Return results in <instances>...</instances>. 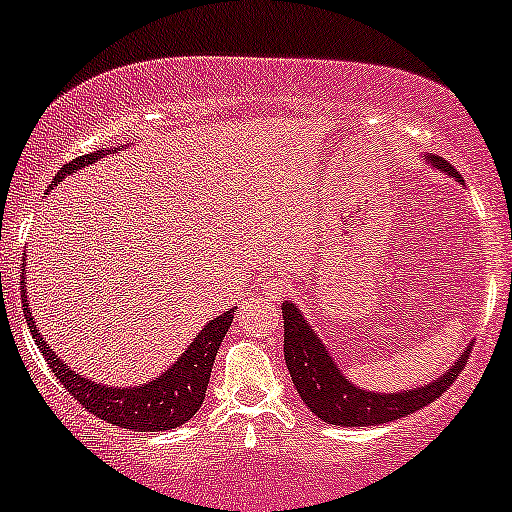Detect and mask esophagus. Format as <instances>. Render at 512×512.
<instances>
[{
	"label": "esophagus",
	"instance_id": "1",
	"mask_svg": "<svg viewBox=\"0 0 512 512\" xmlns=\"http://www.w3.org/2000/svg\"><path fill=\"white\" fill-rule=\"evenodd\" d=\"M286 289H289V282L282 277H267L265 282V294L269 296V299H282V296L286 294Z\"/></svg>",
	"mask_w": 512,
	"mask_h": 512
}]
</instances>
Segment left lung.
<instances>
[{
    "label": "left lung",
    "instance_id": "left-lung-1",
    "mask_svg": "<svg viewBox=\"0 0 512 512\" xmlns=\"http://www.w3.org/2000/svg\"><path fill=\"white\" fill-rule=\"evenodd\" d=\"M432 165L437 170L452 174L454 179H459L454 167L440 160V157H435ZM282 313L286 369H289L291 381H294L301 401L323 423L340 425V428H364V425L391 423V420L406 418V415L420 411L428 403L437 401L454 384V379L466 367V359H469L471 352V347H466L462 357L440 379L418 386V389H408L401 393L364 391L352 384V381H347V376H342L340 367L333 362L330 352L325 350V345L313 333L308 320L303 318V313L294 303H284Z\"/></svg>",
    "mask_w": 512,
    "mask_h": 512
}]
</instances>
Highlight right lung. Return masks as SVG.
Here are the masks:
<instances>
[{"label":"right lung","mask_w":512,"mask_h":512,"mask_svg":"<svg viewBox=\"0 0 512 512\" xmlns=\"http://www.w3.org/2000/svg\"><path fill=\"white\" fill-rule=\"evenodd\" d=\"M106 153H111V150H97V153L75 157V160L60 167L53 184L63 182L67 174L80 170V167L92 165V162H97ZM21 284H26L24 272H21ZM21 296H24L21 299L24 306L21 308H24L28 330H31L38 350L43 352V357H46L53 374L60 379V384L72 393V398L77 403H82L84 411L97 415V418L106 420V423L136 432H160L179 428V425L187 423L199 411L206 396V386H209L211 379L213 359H216L218 347H221L230 323H233L235 311V308H230V311L209 320L204 325V330L196 335L192 345L184 350V355L167 372L157 376V379L140 386H128V389H121V386L114 389V386H101L97 381L84 379L82 374L72 372L63 359L50 350L43 335L33 325L31 308L26 303V289H21Z\"/></svg>","instance_id":"obj_1"}]
</instances>
